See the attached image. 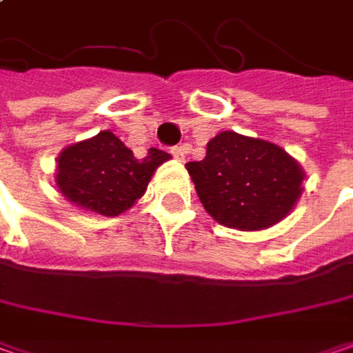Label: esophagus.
<instances>
[{
    "instance_id": "34e87169",
    "label": "esophagus",
    "mask_w": 353,
    "mask_h": 353,
    "mask_svg": "<svg viewBox=\"0 0 353 353\" xmlns=\"http://www.w3.org/2000/svg\"><path fill=\"white\" fill-rule=\"evenodd\" d=\"M170 154H172L176 161H183V159H185V149H183V147H172V149H170Z\"/></svg>"
}]
</instances>
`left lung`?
<instances>
[{
	"label": "left lung",
	"instance_id": "8db88e82",
	"mask_svg": "<svg viewBox=\"0 0 353 353\" xmlns=\"http://www.w3.org/2000/svg\"><path fill=\"white\" fill-rule=\"evenodd\" d=\"M204 210L228 228L264 230L286 219L302 194L304 170L278 145L222 131L203 161L186 163Z\"/></svg>",
	"mask_w": 353,
	"mask_h": 353
}]
</instances>
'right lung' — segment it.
Returning <instances> with one entry per match:
<instances>
[{
    "label": "right lung",
    "mask_w": 353,
    "mask_h": 353,
    "mask_svg": "<svg viewBox=\"0 0 353 353\" xmlns=\"http://www.w3.org/2000/svg\"><path fill=\"white\" fill-rule=\"evenodd\" d=\"M168 159L170 154L159 149H149L145 159H134L113 132L101 131L61 150L55 183L69 203L103 216H117L145 194L157 167Z\"/></svg>",
    "instance_id": "right-lung-1"
}]
</instances>
